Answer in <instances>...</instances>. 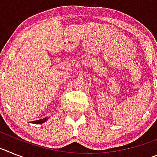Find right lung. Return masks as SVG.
Instances as JSON below:
<instances>
[{"mask_svg": "<svg viewBox=\"0 0 157 157\" xmlns=\"http://www.w3.org/2000/svg\"><path fill=\"white\" fill-rule=\"evenodd\" d=\"M48 120V118H44V119H41V120H35V121H33L32 123H34V124H41V123H45V121Z\"/></svg>", "mask_w": 157, "mask_h": 157, "instance_id": "right-lung-1", "label": "right lung"}]
</instances>
